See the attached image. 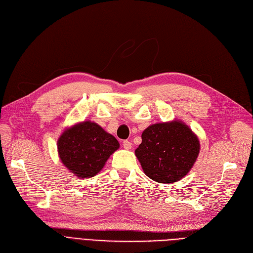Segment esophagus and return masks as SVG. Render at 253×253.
<instances>
[{
	"label": "esophagus",
	"mask_w": 253,
	"mask_h": 253,
	"mask_svg": "<svg viewBox=\"0 0 253 253\" xmlns=\"http://www.w3.org/2000/svg\"><path fill=\"white\" fill-rule=\"evenodd\" d=\"M123 147H124L126 150H129V149H131L132 144H131V142H129V141H124V142H123Z\"/></svg>",
	"instance_id": "1"
}]
</instances>
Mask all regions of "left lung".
Returning a JSON list of instances; mask_svg holds the SVG:
<instances>
[{
  "label": "left lung",
  "mask_w": 253,
  "mask_h": 253,
  "mask_svg": "<svg viewBox=\"0 0 253 253\" xmlns=\"http://www.w3.org/2000/svg\"><path fill=\"white\" fill-rule=\"evenodd\" d=\"M200 153V142L181 121L150 125L135 149L145 174L158 183H174L189 172Z\"/></svg>",
  "instance_id": "8db88e82"
}]
</instances>
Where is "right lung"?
Here are the masks:
<instances>
[{
	"label": "right lung",
	"mask_w": 253,
	"mask_h": 253,
	"mask_svg": "<svg viewBox=\"0 0 253 253\" xmlns=\"http://www.w3.org/2000/svg\"><path fill=\"white\" fill-rule=\"evenodd\" d=\"M119 147L115 136L90 121L67 128L58 140L59 157L64 166L81 178L99 173Z\"/></svg>",
	"instance_id": "right-lung-1"
}]
</instances>
